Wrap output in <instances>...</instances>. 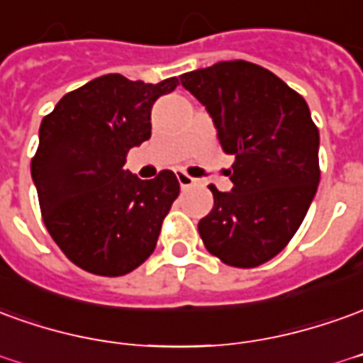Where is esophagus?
Here are the masks:
<instances>
[{
  "mask_svg": "<svg viewBox=\"0 0 363 363\" xmlns=\"http://www.w3.org/2000/svg\"><path fill=\"white\" fill-rule=\"evenodd\" d=\"M177 179H179V184H181L182 190L190 189V186H194V184L199 182L196 179H192V177H189L186 173H182V171H179V173H177Z\"/></svg>",
  "mask_w": 363,
  "mask_h": 363,
  "instance_id": "1",
  "label": "esophagus"
}]
</instances>
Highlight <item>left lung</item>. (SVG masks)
<instances>
[{"label": "left lung", "mask_w": 363, "mask_h": 363, "mask_svg": "<svg viewBox=\"0 0 363 363\" xmlns=\"http://www.w3.org/2000/svg\"><path fill=\"white\" fill-rule=\"evenodd\" d=\"M204 108L225 155L232 192L214 194L199 222L206 250L232 267L275 257L303 224L320 181L318 129L305 98L267 68L228 60L181 76Z\"/></svg>", "instance_id": "8db88e82"}]
</instances>
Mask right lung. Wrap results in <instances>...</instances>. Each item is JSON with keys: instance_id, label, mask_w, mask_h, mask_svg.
<instances>
[{"instance_id": "right-lung-1", "label": "right lung", "mask_w": 363, "mask_h": 363, "mask_svg": "<svg viewBox=\"0 0 363 363\" xmlns=\"http://www.w3.org/2000/svg\"><path fill=\"white\" fill-rule=\"evenodd\" d=\"M177 84L100 76L62 96L40 121L33 182L49 234L78 267L118 277L155 250L181 186L173 171L141 181L123 164L129 149L151 138L157 98Z\"/></svg>"}]
</instances>
